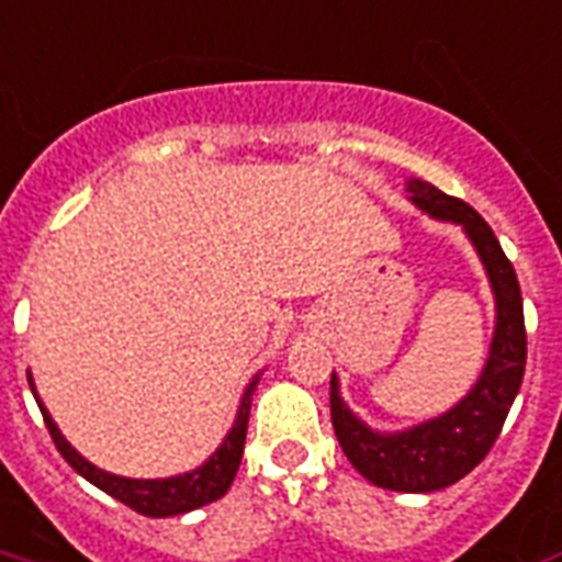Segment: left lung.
Returning <instances> with one entry per match:
<instances>
[{"mask_svg": "<svg viewBox=\"0 0 562 562\" xmlns=\"http://www.w3.org/2000/svg\"><path fill=\"white\" fill-rule=\"evenodd\" d=\"M408 193L414 205L429 211L431 217L461 223L480 252L497 301L492 355L471 393L443 417L429 419L417 429L402 435H378L366 429L342 405L336 375L330 378V419L348 461L366 480L375 482L378 488L438 492L468 476L488 456L521 390L527 363L525 303H521V285L515 277L513 261L506 259L492 226L468 202L440 193L429 181H408Z\"/></svg>", "mask_w": 562, "mask_h": 562, "instance_id": "8db88e82", "label": "left lung"}]
</instances>
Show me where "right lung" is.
Returning a JSON list of instances; mask_svg holds the SVG:
<instances>
[{
	"mask_svg": "<svg viewBox=\"0 0 562 562\" xmlns=\"http://www.w3.org/2000/svg\"><path fill=\"white\" fill-rule=\"evenodd\" d=\"M259 381H252L247 386V393L240 398V411L235 426L223 440L211 459L196 468V471L184 473V476H172V480H124V476H112V473L94 468L91 461H86L80 452L70 447L68 440L61 438L59 426L49 419V414L44 411V405L37 402V408L44 414V423H47L49 438L56 443V450L65 456L74 471L86 476L91 485H98L101 492H106L115 501H122L124 506H131L133 513L148 515V518H166V515H181L190 513V509H199L205 503L217 501L228 492V485L238 473L240 456H244V440H247V423H249V405H252V390H256ZM29 386H32V378H29Z\"/></svg>",
	"mask_w": 562,
	"mask_h": 562,
	"instance_id": "right-lung-1",
	"label": "right lung"
}]
</instances>
